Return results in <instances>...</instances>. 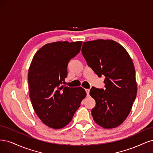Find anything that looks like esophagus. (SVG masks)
<instances>
[{"label": "esophagus", "mask_w": 153, "mask_h": 153, "mask_svg": "<svg viewBox=\"0 0 153 153\" xmlns=\"http://www.w3.org/2000/svg\"><path fill=\"white\" fill-rule=\"evenodd\" d=\"M85 91H86V92L87 97H88V96L90 95V89H86Z\"/></svg>", "instance_id": "obj_1"}]
</instances>
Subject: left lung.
I'll use <instances>...</instances> for the list:
<instances>
[{"label":"left lung","instance_id":"left-lung-1","mask_svg":"<svg viewBox=\"0 0 153 153\" xmlns=\"http://www.w3.org/2000/svg\"><path fill=\"white\" fill-rule=\"evenodd\" d=\"M81 51L98 77L105 76V90L93 86L90 90L96 102L91 110L93 120L104 128L120 126L128 116L137 96L132 60L125 49L112 40L83 42Z\"/></svg>","mask_w":153,"mask_h":153}]
</instances>
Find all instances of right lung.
Segmentation results:
<instances>
[{"label":"right lung","instance_id":"obj_1","mask_svg":"<svg viewBox=\"0 0 153 153\" xmlns=\"http://www.w3.org/2000/svg\"><path fill=\"white\" fill-rule=\"evenodd\" d=\"M82 42H56L42 46L34 55L28 74L30 98L34 111L48 126L67 125L86 96L81 87L63 85L67 65L79 53Z\"/></svg>","mask_w":153,"mask_h":153}]
</instances>
